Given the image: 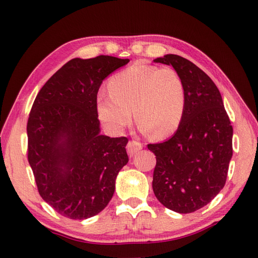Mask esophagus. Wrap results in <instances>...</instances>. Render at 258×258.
<instances>
[{
	"label": "esophagus",
	"instance_id": "34e87169",
	"mask_svg": "<svg viewBox=\"0 0 258 258\" xmlns=\"http://www.w3.org/2000/svg\"><path fill=\"white\" fill-rule=\"evenodd\" d=\"M143 149V144L140 143L138 141H130L127 144V152L130 156L135 155L136 153Z\"/></svg>",
	"mask_w": 258,
	"mask_h": 258
}]
</instances>
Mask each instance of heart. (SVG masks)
<instances>
[{"instance_id":"obj_1","label":"heart","mask_w":258,"mask_h":258,"mask_svg":"<svg viewBox=\"0 0 258 258\" xmlns=\"http://www.w3.org/2000/svg\"><path fill=\"white\" fill-rule=\"evenodd\" d=\"M109 95L98 94V117L109 130L120 132L135 117L143 132L157 139L177 131L186 109L185 84L171 68L135 63L108 81Z\"/></svg>"}]
</instances>
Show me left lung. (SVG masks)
<instances>
[{
  "mask_svg": "<svg viewBox=\"0 0 258 258\" xmlns=\"http://www.w3.org/2000/svg\"><path fill=\"white\" fill-rule=\"evenodd\" d=\"M172 65L186 92L184 118L171 139L149 144L156 156L153 190L168 210L193 213L226 183L233 155V126L215 83L194 63L175 54L154 59Z\"/></svg>",
  "mask_w": 258,
  "mask_h": 258,
  "instance_id": "left-lung-1",
  "label": "left lung"
}]
</instances>
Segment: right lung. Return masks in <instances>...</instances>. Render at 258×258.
Here are the masks:
<instances>
[{
	"instance_id": "1",
	"label": "right lung",
	"mask_w": 258,
	"mask_h": 258,
	"mask_svg": "<svg viewBox=\"0 0 258 258\" xmlns=\"http://www.w3.org/2000/svg\"><path fill=\"white\" fill-rule=\"evenodd\" d=\"M130 62L100 55L73 58L51 76L27 119V160L41 197L61 215L85 220L111 201L128 162L127 138L100 134L96 109L103 80Z\"/></svg>"
}]
</instances>
